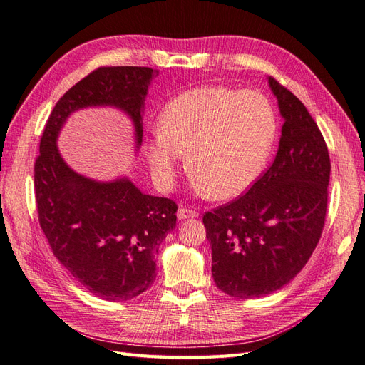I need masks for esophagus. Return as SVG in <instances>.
Returning <instances> with one entry per match:
<instances>
[{
    "mask_svg": "<svg viewBox=\"0 0 365 365\" xmlns=\"http://www.w3.org/2000/svg\"><path fill=\"white\" fill-rule=\"evenodd\" d=\"M197 216H199V212L194 211V210H190V208H180L179 211H177V217H179V220L195 219Z\"/></svg>",
    "mask_w": 365,
    "mask_h": 365,
    "instance_id": "34e87169",
    "label": "esophagus"
}]
</instances>
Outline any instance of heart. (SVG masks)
<instances>
[{"instance_id":"1","label":"heart","mask_w":365,"mask_h":365,"mask_svg":"<svg viewBox=\"0 0 365 365\" xmlns=\"http://www.w3.org/2000/svg\"><path fill=\"white\" fill-rule=\"evenodd\" d=\"M274 135L276 114L264 93L194 88L163 106L145 158L155 183L171 188L185 154L195 186L214 199H230L257 179Z\"/></svg>"}]
</instances>
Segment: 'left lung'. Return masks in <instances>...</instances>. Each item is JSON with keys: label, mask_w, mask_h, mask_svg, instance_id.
<instances>
[{"label": "left lung", "mask_w": 365, "mask_h": 365, "mask_svg": "<svg viewBox=\"0 0 365 365\" xmlns=\"http://www.w3.org/2000/svg\"><path fill=\"white\" fill-rule=\"evenodd\" d=\"M284 118L273 165L245 195L207 212L212 279L237 299L282 288L308 262L321 239L330 157L304 103L268 77Z\"/></svg>", "instance_id": "left-lung-1"}]
</instances>
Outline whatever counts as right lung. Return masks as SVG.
<instances>
[{
	"mask_svg": "<svg viewBox=\"0 0 365 365\" xmlns=\"http://www.w3.org/2000/svg\"><path fill=\"white\" fill-rule=\"evenodd\" d=\"M157 76L158 71L137 66L89 73L57 101L35 162L36 208L53 256L92 294L110 302L129 301L153 285L155 256L175 228L177 205L142 192L126 175L96 180L73 171L57 142L73 112L114 108L133 123L137 153L145 100Z\"/></svg>",
	"mask_w": 365,
	"mask_h": 365,
	"instance_id": "right-lung-1",
	"label": "right lung"
}]
</instances>
